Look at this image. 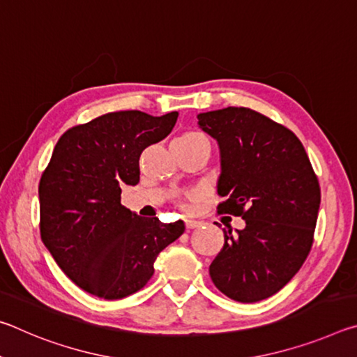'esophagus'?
<instances>
[{
    "instance_id": "34e87169",
    "label": "esophagus",
    "mask_w": 357,
    "mask_h": 357,
    "mask_svg": "<svg viewBox=\"0 0 357 357\" xmlns=\"http://www.w3.org/2000/svg\"><path fill=\"white\" fill-rule=\"evenodd\" d=\"M185 227H187V229H193V228L200 227V222H197V220H185Z\"/></svg>"
}]
</instances>
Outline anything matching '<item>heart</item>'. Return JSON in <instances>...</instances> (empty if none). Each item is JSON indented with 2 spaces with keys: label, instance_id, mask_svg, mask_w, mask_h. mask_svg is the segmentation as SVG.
<instances>
[{
  "label": "heart",
  "instance_id": "1",
  "mask_svg": "<svg viewBox=\"0 0 357 357\" xmlns=\"http://www.w3.org/2000/svg\"><path fill=\"white\" fill-rule=\"evenodd\" d=\"M183 137H203L202 134H195V132H190V134H185Z\"/></svg>",
  "mask_w": 357,
  "mask_h": 357
}]
</instances>
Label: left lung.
Instances as JSON below:
<instances>
[{"instance_id":"obj_1","label":"left lung","mask_w":357,"mask_h":357,"mask_svg":"<svg viewBox=\"0 0 357 357\" xmlns=\"http://www.w3.org/2000/svg\"><path fill=\"white\" fill-rule=\"evenodd\" d=\"M198 128L219 144L217 211L241 215L243 229H223L209 266L219 291L258 302L287 285L312 249L319 209L318 179L299 138L245 107L197 114Z\"/></svg>"}]
</instances>
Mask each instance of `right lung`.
Wrapping results in <instances>:
<instances>
[{"instance_id":"obj_1","label":"right lung","mask_w":357,"mask_h":357,"mask_svg":"<svg viewBox=\"0 0 357 357\" xmlns=\"http://www.w3.org/2000/svg\"><path fill=\"white\" fill-rule=\"evenodd\" d=\"M178 112L107 113L64 132L39 183L40 236L69 279L108 301L146 285L154 261L184 233L183 220L144 219L121 204L140 181L144 148L170 134Z\"/></svg>"}]
</instances>
